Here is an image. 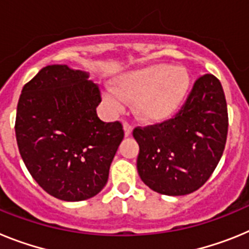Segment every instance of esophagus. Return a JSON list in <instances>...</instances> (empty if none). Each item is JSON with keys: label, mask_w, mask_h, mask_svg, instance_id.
<instances>
[{"label": "esophagus", "mask_w": 249, "mask_h": 249, "mask_svg": "<svg viewBox=\"0 0 249 249\" xmlns=\"http://www.w3.org/2000/svg\"><path fill=\"white\" fill-rule=\"evenodd\" d=\"M123 131H124V136H126V137H128V136L132 135L133 127H132L128 122H124L123 123Z\"/></svg>", "instance_id": "1"}]
</instances>
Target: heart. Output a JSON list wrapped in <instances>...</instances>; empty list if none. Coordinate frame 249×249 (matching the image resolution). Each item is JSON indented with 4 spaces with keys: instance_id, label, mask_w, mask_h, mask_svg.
<instances>
[{
    "instance_id": "1",
    "label": "heart",
    "mask_w": 249,
    "mask_h": 249,
    "mask_svg": "<svg viewBox=\"0 0 249 249\" xmlns=\"http://www.w3.org/2000/svg\"><path fill=\"white\" fill-rule=\"evenodd\" d=\"M190 86L186 68L160 63L124 72L116 78L114 89H108L103 96L114 111H121L124 101H133L140 120L157 123L181 108Z\"/></svg>"
}]
</instances>
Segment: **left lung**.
<instances>
[{"label":"left lung","instance_id":"left-lung-1","mask_svg":"<svg viewBox=\"0 0 249 249\" xmlns=\"http://www.w3.org/2000/svg\"><path fill=\"white\" fill-rule=\"evenodd\" d=\"M227 132V102L222 85L213 74H204L196 81L175 118L135 128L141 179L160 195L195 192L218 164Z\"/></svg>","mask_w":249,"mask_h":249}]
</instances>
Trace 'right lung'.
Wrapping results in <instances>:
<instances>
[{
	"instance_id": "obj_1",
	"label": "right lung",
	"mask_w": 249,
	"mask_h": 249,
	"mask_svg": "<svg viewBox=\"0 0 249 249\" xmlns=\"http://www.w3.org/2000/svg\"><path fill=\"white\" fill-rule=\"evenodd\" d=\"M89 77L67 65L46 66L23 86L17 105L15 131L28 172L67 202L103 190L124 136L120 122L98 118L100 89Z\"/></svg>"
}]
</instances>
